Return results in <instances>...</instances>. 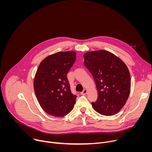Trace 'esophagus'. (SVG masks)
<instances>
[{
  "label": "esophagus",
  "mask_w": 152,
  "mask_h": 152,
  "mask_svg": "<svg viewBox=\"0 0 152 152\" xmlns=\"http://www.w3.org/2000/svg\"><path fill=\"white\" fill-rule=\"evenodd\" d=\"M86 93H87V90H86V89H84L83 90V91L82 92H81V94L82 95H85Z\"/></svg>",
  "instance_id": "1"
}]
</instances>
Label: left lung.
<instances>
[{"label":"left lung","mask_w":152,"mask_h":152,"mask_svg":"<svg viewBox=\"0 0 152 152\" xmlns=\"http://www.w3.org/2000/svg\"><path fill=\"white\" fill-rule=\"evenodd\" d=\"M84 65L93 75L98 92L94 110L112 116L124 106L131 91V76L126 64L117 56L102 50L86 53Z\"/></svg>","instance_id":"obj_1"}]
</instances>
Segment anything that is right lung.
<instances>
[{
	"label": "right lung",
	"instance_id": "obj_1",
	"mask_svg": "<svg viewBox=\"0 0 152 152\" xmlns=\"http://www.w3.org/2000/svg\"><path fill=\"white\" fill-rule=\"evenodd\" d=\"M76 59L74 51L57 52L43 59L38 68L35 93L42 109L52 116L64 117L73 109L77 96L71 92L67 75Z\"/></svg>",
	"mask_w": 152,
	"mask_h": 152
}]
</instances>
